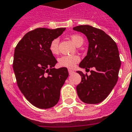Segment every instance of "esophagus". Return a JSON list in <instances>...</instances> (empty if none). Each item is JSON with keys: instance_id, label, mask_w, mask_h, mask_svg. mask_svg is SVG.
I'll return each mask as SVG.
<instances>
[{"instance_id": "1", "label": "esophagus", "mask_w": 132, "mask_h": 132, "mask_svg": "<svg viewBox=\"0 0 132 132\" xmlns=\"http://www.w3.org/2000/svg\"><path fill=\"white\" fill-rule=\"evenodd\" d=\"M68 71H69V75H71L74 73V71H73V70L71 69H68Z\"/></svg>"}]
</instances>
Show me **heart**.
Returning a JSON list of instances; mask_svg holds the SVG:
<instances>
[{
  "instance_id": "1",
  "label": "heart",
  "mask_w": 132,
  "mask_h": 132,
  "mask_svg": "<svg viewBox=\"0 0 132 132\" xmlns=\"http://www.w3.org/2000/svg\"><path fill=\"white\" fill-rule=\"evenodd\" d=\"M71 39L76 45H82L83 43V38L77 34H73L71 36ZM59 39L55 38L50 42V52L53 54H57L59 52ZM80 59L79 56L77 55H63L58 59V63L59 66L66 67L69 69H73L75 67L77 64L80 61Z\"/></svg>"
}]
</instances>
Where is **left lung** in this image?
<instances>
[{
    "mask_svg": "<svg viewBox=\"0 0 132 132\" xmlns=\"http://www.w3.org/2000/svg\"><path fill=\"white\" fill-rule=\"evenodd\" d=\"M73 30L87 36L88 41L87 55L79 67L90 71V75L77 71L81 82L77 86L79 98L87 104L103 101L116 85L121 65L116 42L102 30L89 25L74 27Z\"/></svg>",
    "mask_w": 132,
    "mask_h": 132,
    "instance_id": "left-lung-1",
    "label": "left lung"
}]
</instances>
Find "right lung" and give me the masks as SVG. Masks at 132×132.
I'll return each mask as SVG.
<instances>
[{
	"mask_svg": "<svg viewBox=\"0 0 132 132\" xmlns=\"http://www.w3.org/2000/svg\"><path fill=\"white\" fill-rule=\"evenodd\" d=\"M65 28H36L24 35L14 50L13 69L18 88L37 108L47 109L58 102L60 90L69 76L67 69L57 63L49 46Z\"/></svg>",
	"mask_w": 132,
	"mask_h": 132,
	"instance_id": "add662e5",
	"label": "right lung"
}]
</instances>
